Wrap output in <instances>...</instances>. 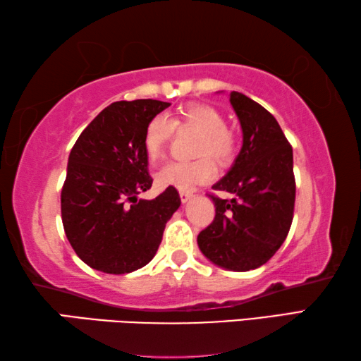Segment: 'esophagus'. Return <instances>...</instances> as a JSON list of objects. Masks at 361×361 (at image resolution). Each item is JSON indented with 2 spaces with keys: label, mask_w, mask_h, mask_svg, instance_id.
<instances>
[{
  "label": "esophagus",
  "mask_w": 361,
  "mask_h": 361,
  "mask_svg": "<svg viewBox=\"0 0 361 361\" xmlns=\"http://www.w3.org/2000/svg\"><path fill=\"white\" fill-rule=\"evenodd\" d=\"M180 197H181V202L186 204L194 197V192L192 191H180Z\"/></svg>",
  "instance_id": "obj_1"
}]
</instances>
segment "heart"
<instances>
[{
  "label": "heart",
  "mask_w": 361,
  "mask_h": 361,
  "mask_svg": "<svg viewBox=\"0 0 361 361\" xmlns=\"http://www.w3.org/2000/svg\"><path fill=\"white\" fill-rule=\"evenodd\" d=\"M194 129L200 133L194 154L200 157L192 162H172L157 173L161 186L189 189L195 185L209 183L215 176V167L226 166L235 154V140L228 130L224 116L210 105H188L181 109L173 122L167 116L157 114L146 124L143 148L151 162H157L166 152L167 143L173 135V129Z\"/></svg>",
  "instance_id": "heart-1"
}]
</instances>
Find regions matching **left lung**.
Listing matches in <instances>:
<instances>
[{"label":"left lung","mask_w":361,"mask_h":361,"mask_svg":"<svg viewBox=\"0 0 361 361\" xmlns=\"http://www.w3.org/2000/svg\"><path fill=\"white\" fill-rule=\"evenodd\" d=\"M229 102L240 121L243 143L226 176L212 188L232 194L215 204V219L197 235L200 252L213 264L245 272L282 247L295 210L293 149L276 118L240 92Z\"/></svg>","instance_id":"8db88e82"}]
</instances>
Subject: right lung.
Instances as JSON below:
<instances>
[{
  "label": "right lung",
  "mask_w": 361,
  "mask_h": 361,
  "mask_svg": "<svg viewBox=\"0 0 361 361\" xmlns=\"http://www.w3.org/2000/svg\"><path fill=\"white\" fill-rule=\"evenodd\" d=\"M170 103L114 102L85 127L70 152L62 188L66 239L85 264L105 274H129L154 258L164 229L181 204L169 186L156 199L149 189L146 124Z\"/></svg>",
  "instance_id": "add662e5"
}]
</instances>
